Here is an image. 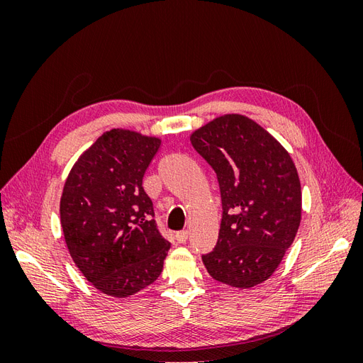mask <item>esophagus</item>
Here are the masks:
<instances>
[{
	"label": "esophagus",
	"instance_id": "1",
	"mask_svg": "<svg viewBox=\"0 0 363 363\" xmlns=\"http://www.w3.org/2000/svg\"><path fill=\"white\" fill-rule=\"evenodd\" d=\"M188 236H189V233L186 232V230H183V232H179L177 235H175V239H177V242L184 244L186 240H188Z\"/></svg>",
	"mask_w": 363,
	"mask_h": 363
}]
</instances>
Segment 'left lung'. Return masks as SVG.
Wrapping results in <instances>:
<instances>
[{
	"mask_svg": "<svg viewBox=\"0 0 363 363\" xmlns=\"http://www.w3.org/2000/svg\"><path fill=\"white\" fill-rule=\"evenodd\" d=\"M191 142L215 169L223 200L218 242L204 267L228 286H256L279 268L298 232V171L286 148L245 115L208 121Z\"/></svg>",
	"mask_w": 363,
	"mask_h": 363,
	"instance_id": "8db88e82",
	"label": "left lung"
}]
</instances>
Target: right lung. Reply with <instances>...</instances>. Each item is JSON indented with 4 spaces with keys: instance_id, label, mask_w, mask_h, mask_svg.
<instances>
[{
    "instance_id": "add662e5",
    "label": "right lung",
    "mask_w": 363,
    "mask_h": 363,
    "mask_svg": "<svg viewBox=\"0 0 363 363\" xmlns=\"http://www.w3.org/2000/svg\"><path fill=\"white\" fill-rule=\"evenodd\" d=\"M160 145V138L135 130L104 131L75 160L63 184L65 244L86 280L115 298L155 283L171 247L142 188Z\"/></svg>"
}]
</instances>
